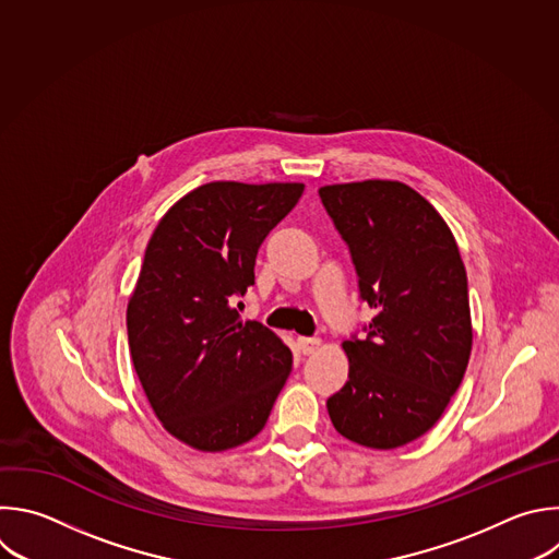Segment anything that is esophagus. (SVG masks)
Returning a JSON list of instances; mask_svg holds the SVG:
<instances>
[{
    "mask_svg": "<svg viewBox=\"0 0 559 559\" xmlns=\"http://www.w3.org/2000/svg\"><path fill=\"white\" fill-rule=\"evenodd\" d=\"M320 337H298V348L302 355H311L320 348Z\"/></svg>",
    "mask_w": 559,
    "mask_h": 559,
    "instance_id": "1",
    "label": "esophagus"
}]
</instances>
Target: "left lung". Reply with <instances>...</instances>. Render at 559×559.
Listing matches in <instances>:
<instances>
[{"instance_id": "obj_1", "label": "left lung", "mask_w": 559, "mask_h": 559, "mask_svg": "<svg viewBox=\"0 0 559 559\" xmlns=\"http://www.w3.org/2000/svg\"><path fill=\"white\" fill-rule=\"evenodd\" d=\"M324 211L350 252L366 335L342 342L348 382L326 400L348 441L393 450L426 435L461 386L472 353L467 274L435 206L402 181L322 186Z\"/></svg>"}]
</instances>
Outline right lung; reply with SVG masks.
I'll list each match as a JSON object with an SVG mask.
<instances>
[{
    "instance_id": "add662e5",
    "label": "right lung",
    "mask_w": 559,
    "mask_h": 559,
    "mask_svg": "<svg viewBox=\"0 0 559 559\" xmlns=\"http://www.w3.org/2000/svg\"><path fill=\"white\" fill-rule=\"evenodd\" d=\"M305 183L211 181L157 224L127 305L133 368L162 426L222 452L254 439L285 386L292 350L235 300L254 285L261 243ZM241 305V302H239Z\"/></svg>"
}]
</instances>
